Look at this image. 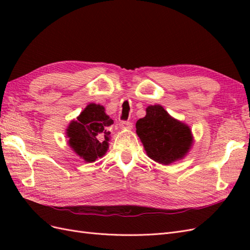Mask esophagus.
<instances>
[{
    "mask_svg": "<svg viewBox=\"0 0 250 250\" xmlns=\"http://www.w3.org/2000/svg\"><path fill=\"white\" fill-rule=\"evenodd\" d=\"M120 127L122 129H131L132 123L129 122V121H122V122H120Z\"/></svg>",
    "mask_w": 250,
    "mask_h": 250,
    "instance_id": "1",
    "label": "esophagus"
}]
</instances>
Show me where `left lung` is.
Here are the masks:
<instances>
[{
	"instance_id": "left-lung-1",
	"label": "left lung",
	"mask_w": 250,
	"mask_h": 250,
	"mask_svg": "<svg viewBox=\"0 0 250 250\" xmlns=\"http://www.w3.org/2000/svg\"><path fill=\"white\" fill-rule=\"evenodd\" d=\"M135 127L147 155L163 165L184 158L193 144L190 127L172 118L161 105L148 106Z\"/></svg>"
}]
</instances>
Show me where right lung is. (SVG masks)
<instances>
[{
  "mask_svg": "<svg viewBox=\"0 0 250 250\" xmlns=\"http://www.w3.org/2000/svg\"><path fill=\"white\" fill-rule=\"evenodd\" d=\"M113 121L102 105L90 103L66 129L70 147L87 163L103 156L108 149V127Z\"/></svg>",
  "mask_w": 250,
  "mask_h": 250,
  "instance_id": "add662e5",
  "label": "right lung"
}]
</instances>
